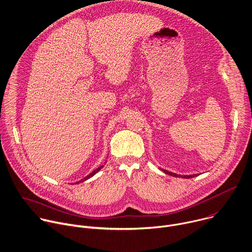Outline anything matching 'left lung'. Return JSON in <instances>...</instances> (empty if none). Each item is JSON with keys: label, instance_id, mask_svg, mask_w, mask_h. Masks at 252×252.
<instances>
[{"label": "left lung", "instance_id": "obj_1", "mask_svg": "<svg viewBox=\"0 0 252 252\" xmlns=\"http://www.w3.org/2000/svg\"><path fill=\"white\" fill-rule=\"evenodd\" d=\"M162 171H164V173H166V174H168V175H170V176H174V177H181V178H193V177H195V176H198V174H194V175H178V174H175V173H172V172H169V171H167V170H164V169H162Z\"/></svg>", "mask_w": 252, "mask_h": 252}]
</instances>
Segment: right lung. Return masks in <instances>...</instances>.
Wrapping results in <instances>:
<instances>
[{
    "mask_svg": "<svg viewBox=\"0 0 252 252\" xmlns=\"http://www.w3.org/2000/svg\"><path fill=\"white\" fill-rule=\"evenodd\" d=\"M103 166H104V165H102V166H100V167H99V168H97V169H95V170H94V171H93V172H92V173H90V174H89V175H88V176H86V177H85V178H84V179H82V180H81V181H79V182H83V181H86V180H87V179H89V178H91V177H92V176H94V175H95V174H96V173H97V172H98V171H99V170H101V169H102V167H103ZM79 182H77V183H79Z\"/></svg>",
    "mask_w": 252,
    "mask_h": 252,
    "instance_id": "1",
    "label": "right lung"
}]
</instances>
